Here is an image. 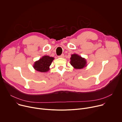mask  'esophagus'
Returning <instances> with one entry per match:
<instances>
[{
	"label": "esophagus",
	"mask_w": 122,
	"mask_h": 122,
	"mask_svg": "<svg viewBox=\"0 0 122 122\" xmlns=\"http://www.w3.org/2000/svg\"><path fill=\"white\" fill-rule=\"evenodd\" d=\"M58 57H59V58H64V54H61V55L58 56Z\"/></svg>",
	"instance_id": "esophagus-1"
}]
</instances>
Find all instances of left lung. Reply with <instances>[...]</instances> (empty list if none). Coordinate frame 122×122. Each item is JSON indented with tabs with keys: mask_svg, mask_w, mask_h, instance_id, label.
I'll return each mask as SVG.
<instances>
[{
	"mask_svg": "<svg viewBox=\"0 0 122 122\" xmlns=\"http://www.w3.org/2000/svg\"><path fill=\"white\" fill-rule=\"evenodd\" d=\"M70 63L75 69H81L87 66V62L85 58L78 55L77 54L71 55Z\"/></svg>",
	"mask_w": 122,
	"mask_h": 122,
	"instance_id": "1",
	"label": "left lung"
}]
</instances>
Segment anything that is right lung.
Listing matches in <instances>:
<instances>
[{
    "label": "right lung",
    "instance_id": "add662e5",
    "mask_svg": "<svg viewBox=\"0 0 122 122\" xmlns=\"http://www.w3.org/2000/svg\"><path fill=\"white\" fill-rule=\"evenodd\" d=\"M52 57L45 55L34 63L33 68L37 71L45 72L50 70V66L54 60Z\"/></svg>",
    "mask_w": 122,
    "mask_h": 122
}]
</instances>
